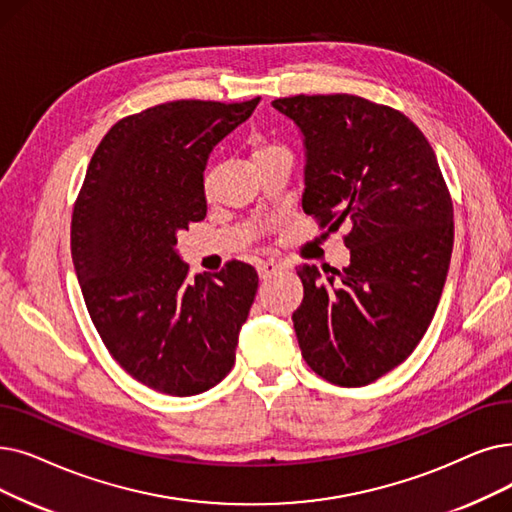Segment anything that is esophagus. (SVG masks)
<instances>
[{
  "label": "esophagus",
  "mask_w": 512,
  "mask_h": 512,
  "mask_svg": "<svg viewBox=\"0 0 512 512\" xmlns=\"http://www.w3.org/2000/svg\"><path fill=\"white\" fill-rule=\"evenodd\" d=\"M282 270H284V265H282L280 261H274V259L261 261V263L257 265V272H259V276H261L263 280L274 276V274H278V272H282Z\"/></svg>",
  "instance_id": "1"
}]
</instances>
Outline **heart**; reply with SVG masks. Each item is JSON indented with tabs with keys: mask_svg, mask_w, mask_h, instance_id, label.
Wrapping results in <instances>:
<instances>
[{
	"mask_svg": "<svg viewBox=\"0 0 512 512\" xmlns=\"http://www.w3.org/2000/svg\"><path fill=\"white\" fill-rule=\"evenodd\" d=\"M276 150H284L282 146H278V144H272V142H257L255 144V154L253 157L255 159H259V157H265V154H270V152H276Z\"/></svg>",
	"mask_w": 512,
	"mask_h": 512,
	"instance_id": "b5f03b06",
	"label": "heart"
}]
</instances>
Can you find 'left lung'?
<instances>
[{
	"label": "left lung",
	"instance_id": "1",
	"mask_svg": "<svg viewBox=\"0 0 512 512\" xmlns=\"http://www.w3.org/2000/svg\"><path fill=\"white\" fill-rule=\"evenodd\" d=\"M272 106L303 136V211L328 230L349 224L347 268L297 272V341L322 379L364 387L402 364L433 320L454 244L450 192L427 138L389 106L349 94Z\"/></svg>",
	"mask_w": 512,
	"mask_h": 512
}]
</instances>
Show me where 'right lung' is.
<instances>
[{
  "mask_svg": "<svg viewBox=\"0 0 512 512\" xmlns=\"http://www.w3.org/2000/svg\"><path fill=\"white\" fill-rule=\"evenodd\" d=\"M259 100L146 108L110 127L87 167L71 226L77 280L110 355L154 391L203 393L234 366L257 272L230 261L188 280L175 244L207 215L211 150Z\"/></svg>",
  "mask_w": 512,
  "mask_h": 512,
  "instance_id": "add662e5",
  "label": "right lung"
}]
</instances>
